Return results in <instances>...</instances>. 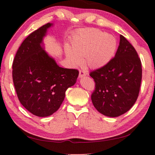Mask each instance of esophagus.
I'll return each instance as SVG.
<instances>
[{
  "mask_svg": "<svg viewBox=\"0 0 155 155\" xmlns=\"http://www.w3.org/2000/svg\"><path fill=\"white\" fill-rule=\"evenodd\" d=\"M87 75V73L85 71H80L79 72V77L81 78H83L84 76H86Z\"/></svg>",
  "mask_w": 155,
  "mask_h": 155,
  "instance_id": "esophagus-1",
  "label": "esophagus"
}]
</instances>
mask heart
Instances as JSON below:
<instances>
[{
	"instance_id": "heart-1",
	"label": "heart",
	"mask_w": 155,
	"mask_h": 155,
	"mask_svg": "<svg viewBox=\"0 0 155 155\" xmlns=\"http://www.w3.org/2000/svg\"><path fill=\"white\" fill-rule=\"evenodd\" d=\"M117 48L114 36L97 29H88L74 37L72 48L67 46L66 55L71 65L82 64L83 58L92 68H99L109 63Z\"/></svg>"
}]
</instances>
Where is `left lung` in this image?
<instances>
[{
    "mask_svg": "<svg viewBox=\"0 0 155 155\" xmlns=\"http://www.w3.org/2000/svg\"><path fill=\"white\" fill-rule=\"evenodd\" d=\"M90 75L95 82L91 99L99 113L117 117L134 105L140 87L142 64L135 48L124 36L120 35L114 58Z\"/></svg>",
    "mask_w": 155,
    "mask_h": 155,
    "instance_id": "8db88e82",
    "label": "left lung"
}]
</instances>
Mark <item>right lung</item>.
I'll return each mask as SVG.
<instances>
[{"instance_id":"right-lung-1","label":"right lung","mask_w":155,"mask_h":155,"mask_svg":"<svg viewBox=\"0 0 155 155\" xmlns=\"http://www.w3.org/2000/svg\"><path fill=\"white\" fill-rule=\"evenodd\" d=\"M51 23L31 33L19 47L12 63V80L17 95L34 115H52L64 100L65 91L74 85L76 69L63 68L44 50L43 38Z\"/></svg>"}]
</instances>
